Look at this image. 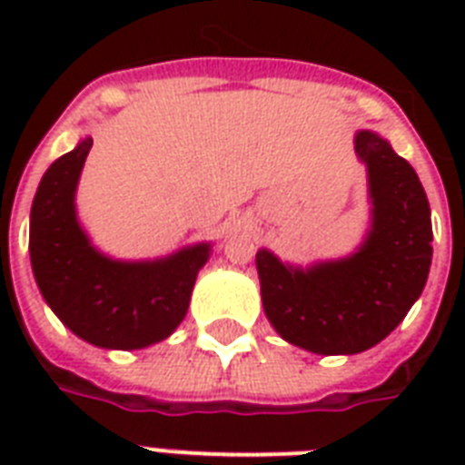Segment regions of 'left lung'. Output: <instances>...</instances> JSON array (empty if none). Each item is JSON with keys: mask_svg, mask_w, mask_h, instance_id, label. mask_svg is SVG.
Returning a JSON list of instances; mask_svg holds the SVG:
<instances>
[{"mask_svg": "<svg viewBox=\"0 0 465 465\" xmlns=\"http://www.w3.org/2000/svg\"><path fill=\"white\" fill-rule=\"evenodd\" d=\"M367 166L369 229L357 251L306 268L255 253L265 316L280 338L313 354H357L408 316L432 265V219L415 168L371 130L354 134Z\"/></svg>", "mask_w": 465, "mask_h": 465, "instance_id": "1", "label": "left lung"}]
</instances>
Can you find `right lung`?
<instances>
[{"label":"right lung","instance_id":"right-lung-1","mask_svg":"<svg viewBox=\"0 0 465 465\" xmlns=\"http://www.w3.org/2000/svg\"><path fill=\"white\" fill-rule=\"evenodd\" d=\"M91 144L86 134L40 178L28 233L33 277L45 304L76 338L104 350H142L181 325L212 243H193L154 261L101 253L76 217V185Z\"/></svg>","mask_w":465,"mask_h":465}]
</instances>
